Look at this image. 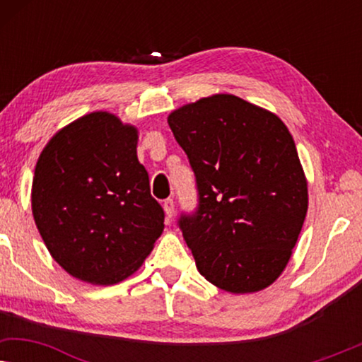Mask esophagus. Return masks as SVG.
I'll list each match as a JSON object with an SVG mask.
<instances>
[{"mask_svg":"<svg viewBox=\"0 0 362 362\" xmlns=\"http://www.w3.org/2000/svg\"><path fill=\"white\" fill-rule=\"evenodd\" d=\"M163 209H165V214L168 219H171L173 214H175V201L165 199V202H163Z\"/></svg>","mask_w":362,"mask_h":362,"instance_id":"esophagus-1","label":"esophagus"}]
</instances>
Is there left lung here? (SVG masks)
<instances>
[{
    "label": "left lung",
    "instance_id": "8db88e82",
    "mask_svg": "<svg viewBox=\"0 0 362 362\" xmlns=\"http://www.w3.org/2000/svg\"><path fill=\"white\" fill-rule=\"evenodd\" d=\"M196 175L199 206L180 227L199 274L229 293L270 286L288 264L308 211V182L288 128L230 93L168 117Z\"/></svg>",
    "mask_w": 362,
    "mask_h": 362
}]
</instances>
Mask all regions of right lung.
Returning a JSON list of instances; mask_svg holds the SVG:
<instances>
[{"instance_id": "1", "label": "right lung", "mask_w": 362, "mask_h": 362, "mask_svg": "<svg viewBox=\"0 0 362 362\" xmlns=\"http://www.w3.org/2000/svg\"><path fill=\"white\" fill-rule=\"evenodd\" d=\"M136 145V127L92 112L61 128L39 155L34 222L52 259L78 280L115 285L128 279L165 229Z\"/></svg>"}]
</instances>
